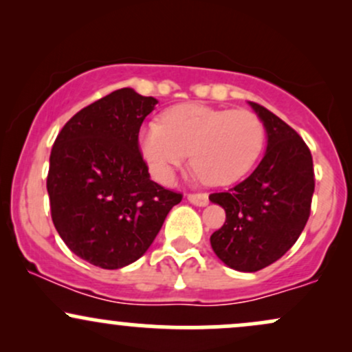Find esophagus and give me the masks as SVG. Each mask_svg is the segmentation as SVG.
<instances>
[{"label":"esophagus","mask_w":352,"mask_h":352,"mask_svg":"<svg viewBox=\"0 0 352 352\" xmlns=\"http://www.w3.org/2000/svg\"><path fill=\"white\" fill-rule=\"evenodd\" d=\"M187 199H188L190 204L197 205V207H207V205H208V195H207V193H190Z\"/></svg>","instance_id":"1"}]
</instances>
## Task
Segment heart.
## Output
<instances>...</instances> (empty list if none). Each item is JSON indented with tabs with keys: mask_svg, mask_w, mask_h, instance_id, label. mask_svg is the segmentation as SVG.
Instances as JSON below:
<instances>
[{
	"mask_svg": "<svg viewBox=\"0 0 352 352\" xmlns=\"http://www.w3.org/2000/svg\"><path fill=\"white\" fill-rule=\"evenodd\" d=\"M265 125L250 111H225L201 104L168 109L162 124L140 129L139 147L152 175L173 179L188 153L199 179L215 187L232 185L253 168L265 147Z\"/></svg>",
	"mask_w": 352,
	"mask_h": 352,
	"instance_id": "heart-1",
	"label": "heart"
}]
</instances>
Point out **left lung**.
Returning a JSON list of instances; mask_svg holds the SVG:
<instances>
[{
  "mask_svg": "<svg viewBox=\"0 0 352 352\" xmlns=\"http://www.w3.org/2000/svg\"><path fill=\"white\" fill-rule=\"evenodd\" d=\"M248 104L265 125L266 151L248 179L210 195L227 213L210 243L228 268L254 273L280 260L300 238L309 218L314 170L296 131L260 104Z\"/></svg>",
  "mask_w": 352,
  "mask_h": 352,
  "instance_id": "left-lung-1",
  "label": "left lung"
}]
</instances>
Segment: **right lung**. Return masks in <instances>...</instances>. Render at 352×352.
Here are the masks:
<instances>
[{
    "label": "right lung",
    "mask_w": 352,
    "mask_h": 352,
    "mask_svg": "<svg viewBox=\"0 0 352 352\" xmlns=\"http://www.w3.org/2000/svg\"><path fill=\"white\" fill-rule=\"evenodd\" d=\"M159 102L124 87L79 111L52 145V223L72 253L104 270L147 252L180 193L151 180L139 131Z\"/></svg>",
    "instance_id": "obj_1"
}]
</instances>
